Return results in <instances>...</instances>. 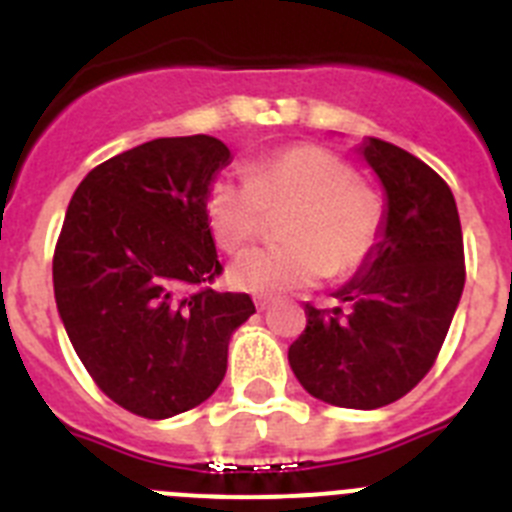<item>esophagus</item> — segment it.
Segmentation results:
<instances>
[{"instance_id":"34e87169","label":"esophagus","mask_w":512,"mask_h":512,"mask_svg":"<svg viewBox=\"0 0 512 512\" xmlns=\"http://www.w3.org/2000/svg\"><path fill=\"white\" fill-rule=\"evenodd\" d=\"M269 305H271L269 297H259V300H256V310H259V312L269 310Z\"/></svg>"}]
</instances>
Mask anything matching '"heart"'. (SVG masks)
Instances as JSON below:
<instances>
[{
	"mask_svg": "<svg viewBox=\"0 0 512 512\" xmlns=\"http://www.w3.org/2000/svg\"><path fill=\"white\" fill-rule=\"evenodd\" d=\"M295 205L284 223V246L241 253L230 284L251 295H282L325 274L348 277L369 261L382 235V205L356 184L354 169L320 146H292L261 158L246 176H223L207 192L217 243L238 251L261 233L264 207Z\"/></svg>",
	"mask_w": 512,
	"mask_h": 512,
	"instance_id": "1",
	"label": "heart"
}]
</instances>
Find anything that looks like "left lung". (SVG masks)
Listing matches in <instances>:
<instances>
[{
  "label": "left lung",
  "mask_w": 512,
  "mask_h": 512,
  "mask_svg": "<svg viewBox=\"0 0 512 512\" xmlns=\"http://www.w3.org/2000/svg\"><path fill=\"white\" fill-rule=\"evenodd\" d=\"M384 189L382 235L341 305H305L307 328L289 366L312 397L338 408L377 410L428 374L464 289V241L451 189L413 153L364 138L356 146Z\"/></svg>",
  "instance_id": "left-lung-1"
}]
</instances>
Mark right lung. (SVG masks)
<instances>
[{
    "mask_svg": "<svg viewBox=\"0 0 512 512\" xmlns=\"http://www.w3.org/2000/svg\"><path fill=\"white\" fill-rule=\"evenodd\" d=\"M212 135L156 138L84 176L66 210L53 292L81 364L140 418L187 413L220 387L248 295L192 287L223 271L207 192L230 164Z\"/></svg>",
    "mask_w": 512,
    "mask_h": 512,
    "instance_id": "obj_1",
    "label": "right lung"
}]
</instances>
